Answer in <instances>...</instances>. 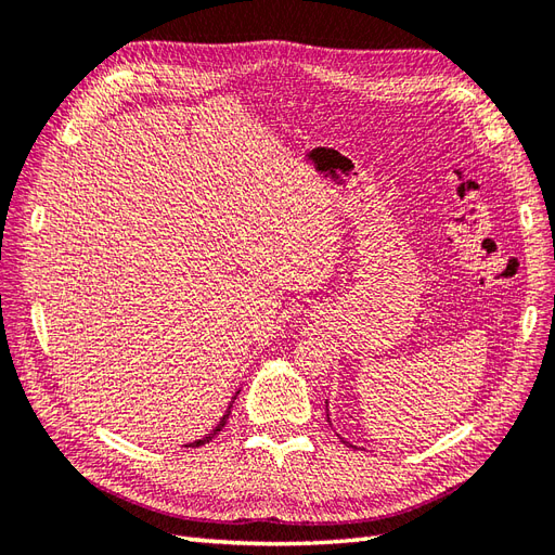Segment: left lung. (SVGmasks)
Here are the masks:
<instances>
[{
	"label": "left lung",
	"mask_w": 555,
	"mask_h": 555,
	"mask_svg": "<svg viewBox=\"0 0 555 555\" xmlns=\"http://www.w3.org/2000/svg\"><path fill=\"white\" fill-rule=\"evenodd\" d=\"M326 418H328V424H331V414H328V402H326ZM331 426H333V424H331ZM340 440H343L345 444H349V442H347L345 438H340ZM349 447H354V444H349ZM354 449H357V447H354Z\"/></svg>",
	"instance_id": "obj_1"
}]
</instances>
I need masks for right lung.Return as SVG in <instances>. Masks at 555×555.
Segmentation results:
<instances>
[{"mask_svg": "<svg viewBox=\"0 0 555 555\" xmlns=\"http://www.w3.org/2000/svg\"><path fill=\"white\" fill-rule=\"evenodd\" d=\"M238 393H241V389L236 391V396H233V398H231V402H229V408H227V412L222 414V418H220V422H217V424H215V428H212V430H210V433L206 435V438H201V440H194V442H190V444H184V447H201V444H206V442H210V440L215 438V435H217V433H220V430L224 428V424H227V418H229V414H231V408H233V400H236V398H238Z\"/></svg>", "mask_w": 555, "mask_h": 555, "instance_id": "right-lung-1", "label": "right lung"}]
</instances>
